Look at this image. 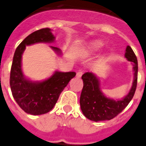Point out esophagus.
<instances>
[{"mask_svg": "<svg viewBox=\"0 0 146 146\" xmlns=\"http://www.w3.org/2000/svg\"><path fill=\"white\" fill-rule=\"evenodd\" d=\"M82 74H83V73H82V71H79V72H78V73H76V77H77V78H80L82 76Z\"/></svg>", "mask_w": 146, "mask_h": 146, "instance_id": "1", "label": "esophagus"}]
</instances>
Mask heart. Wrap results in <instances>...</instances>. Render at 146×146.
<instances>
[{"instance_id":"heart-1","label":"heart","mask_w":146,"mask_h":146,"mask_svg":"<svg viewBox=\"0 0 146 146\" xmlns=\"http://www.w3.org/2000/svg\"><path fill=\"white\" fill-rule=\"evenodd\" d=\"M102 46V43H101V42H95L92 44L91 48H92V50H98V49H99Z\"/></svg>"}]
</instances>
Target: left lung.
<instances>
[{
	"mask_svg": "<svg viewBox=\"0 0 146 146\" xmlns=\"http://www.w3.org/2000/svg\"><path fill=\"white\" fill-rule=\"evenodd\" d=\"M125 57L133 64L134 78L129 93L123 99L116 101L104 96L100 89L98 79L92 73L87 72L82 76L83 88L80 96V107L85 117L89 120L98 122L113 119L128 105L133 98L137 86L138 62L136 54L129 45L126 48Z\"/></svg>",
	"mask_w": 146,
	"mask_h": 146,
	"instance_id": "8db88e82",
	"label": "left lung"
}]
</instances>
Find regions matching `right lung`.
<instances>
[{
	"label": "right lung",
	"instance_id": "add662e5",
	"mask_svg": "<svg viewBox=\"0 0 146 146\" xmlns=\"http://www.w3.org/2000/svg\"><path fill=\"white\" fill-rule=\"evenodd\" d=\"M54 38L50 29H42L28 35L15 50L10 70V89L17 104L29 114L40 115L49 112L57 103L62 91L76 76L75 72L55 71L50 78L42 82H33L23 76L21 67L22 54L26 45L39 42L50 43ZM50 48L58 54H61L58 48Z\"/></svg>",
	"mask_w": 146,
	"mask_h": 146
}]
</instances>
